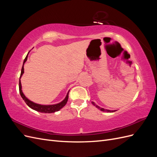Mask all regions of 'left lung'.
<instances>
[{"mask_svg": "<svg viewBox=\"0 0 157 157\" xmlns=\"http://www.w3.org/2000/svg\"><path fill=\"white\" fill-rule=\"evenodd\" d=\"M92 103L93 104V105H94V106H96L98 109H99V110H100V111H103V112H107V113H113V112H115V111H111V110H109V109H103V108H101V107H99L98 105H96V103H95L94 101H92Z\"/></svg>", "mask_w": 157, "mask_h": 157, "instance_id": "8db88e82", "label": "left lung"}]
</instances>
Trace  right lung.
Returning <instances> with one entry per match:
<instances>
[{
    "label": "right lung",
    "mask_w": 157,
    "mask_h": 157,
    "mask_svg": "<svg viewBox=\"0 0 157 157\" xmlns=\"http://www.w3.org/2000/svg\"><path fill=\"white\" fill-rule=\"evenodd\" d=\"M29 54V53H28ZM25 57V58L23 61V64L21 68V75H20V82H19V89H20V93L21 98H23V100L26 103L27 105L29 106L30 108H31L33 110H35L38 112H40V113H55L56 111H59L61 108H63L67 102L68 100V98H69V92L67 94V96H65V99L62 101H61L60 103H58L57 104H53V105H40V104H38L36 103H34L29 100V99L26 98V96L23 94L22 90H21V80L20 78L22 77V75L24 73V68H23V65H24V63L26 62V61L27 59V56Z\"/></svg>",
    "instance_id": "add662e5"
}]
</instances>
